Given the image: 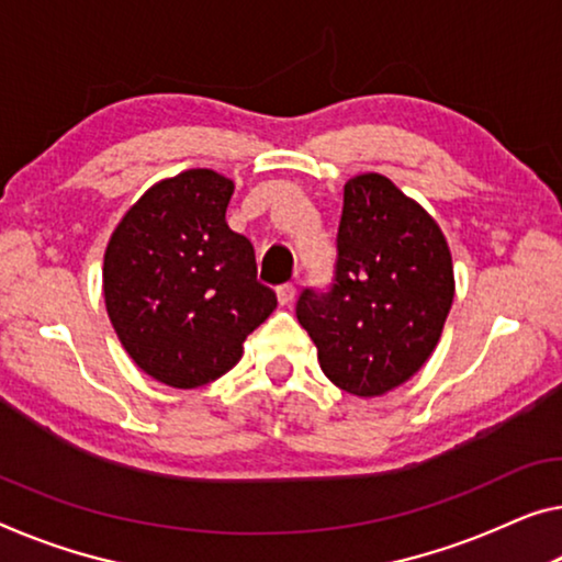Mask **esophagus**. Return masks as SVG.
<instances>
[{
	"instance_id": "1",
	"label": "esophagus",
	"mask_w": 562,
	"mask_h": 562,
	"mask_svg": "<svg viewBox=\"0 0 562 562\" xmlns=\"http://www.w3.org/2000/svg\"><path fill=\"white\" fill-rule=\"evenodd\" d=\"M276 296H279L281 306H291L293 299H296V286H293V283H281V286L276 289Z\"/></svg>"
}]
</instances>
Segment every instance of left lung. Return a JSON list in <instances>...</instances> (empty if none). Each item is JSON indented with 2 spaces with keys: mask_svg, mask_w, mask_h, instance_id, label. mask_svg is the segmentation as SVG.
Wrapping results in <instances>:
<instances>
[{
  "mask_svg": "<svg viewBox=\"0 0 562 562\" xmlns=\"http://www.w3.org/2000/svg\"><path fill=\"white\" fill-rule=\"evenodd\" d=\"M452 299V256L437 223L390 178H351L331 283L296 301L324 374L357 396L404 384L435 351Z\"/></svg>",
  "mask_w": 562,
  "mask_h": 562,
  "instance_id": "obj_1",
  "label": "left lung"
}]
</instances>
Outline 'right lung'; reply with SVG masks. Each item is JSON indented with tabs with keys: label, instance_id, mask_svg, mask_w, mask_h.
<instances>
[{
	"label": "right lung",
	"instance_id": "right-lung-1",
	"mask_svg": "<svg viewBox=\"0 0 562 562\" xmlns=\"http://www.w3.org/2000/svg\"><path fill=\"white\" fill-rule=\"evenodd\" d=\"M233 180L195 168L153 186L112 233L102 283L125 351L158 382L195 390L236 367L276 308L251 240L231 231Z\"/></svg>",
	"mask_w": 562,
	"mask_h": 562
}]
</instances>
